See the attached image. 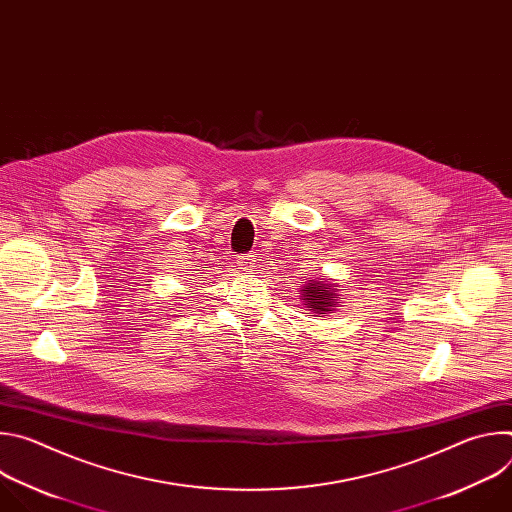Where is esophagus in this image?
Wrapping results in <instances>:
<instances>
[{"mask_svg": "<svg viewBox=\"0 0 512 512\" xmlns=\"http://www.w3.org/2000/svg\"><path fill=\"white\" fill-rule=\"evenodd\" d=\"M237 265L243 271H251L255 267V257L253 255H239L237 257Z\"/></svg>", "mask_w": 512, "mask_h": 512, "instance_id": "obj_1", "label": "esophagus"}]
</instances>
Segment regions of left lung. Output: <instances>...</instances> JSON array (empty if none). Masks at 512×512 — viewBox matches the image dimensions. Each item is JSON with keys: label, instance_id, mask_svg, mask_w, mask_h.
Wrapping results in <instances>:
<instances>
[{"label": "left lung", "instance_id": "left-lung-1", "mask_svg": "<svg viewBox=\"0 0 512 512\" xmlns=\"http://www.w3.org/2000/svg\"><path fill=\"white\" fill-rule=\"evenodd\" d=\"M336 285H330V283H324V281H318V279H308V283L300 289V298L306 302L308 308L314 310V314H324V312H330L340 304L336 300Z\"/></svg>", "mask_w": 512, "mask_h": 512}]
</instances>
